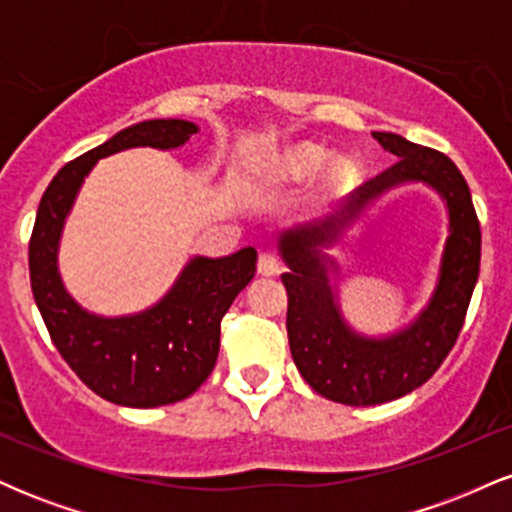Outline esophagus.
Here are the masks:
<instances>
[{
    "label": "esophagus",
    "mask_w": 512,
    "mask_h": 512,
    "mask_svg": "<svg viewBox=\"0 0 512 512\" xmlns=\"http://www.w3.org/2000/svg\"><path fill=\"white\" fill-rule=\"evenodd\" d=\"M281 272V262L274 252H262L260 260H257V274L262 276H274Z\"/></svg>",
    "instance_id": "obj_1"
}]
</instances>
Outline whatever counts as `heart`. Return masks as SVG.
Listing matches in <instances>:
<instances>
[{"instance_id":"1","label":"heart","mask_w":512,"mask_h":512,"mask_svg":"<svg viewBox=\"0 0 512 512\" xmlns=\"http://www.w3.org/2000/svg\"><path fill=\"white\" fill-rule=\"evenodd\" d=\"M330 161V151L325 146L301 142L286 146L279 156L267 166V178L274 185H305L320 175ZM358 178V163L351 156H337L325 171L322 190L325 195H342Z\"/></svg>"}]
</instances>
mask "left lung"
<instances>
[{
	"mask_svg": "<svg viewBox=\"0 0 512 512\" xmlns=\"http://www.w3.org/2000/svg\"><path fill=\"white\" fill-rule=\"evenodd\" d=\"M399 161L363 182L344 207L317 226L281 233L279 250L289 272L281 274L289 310L286 330L293 363L317 395L349 407L392 402L421 387L440 368L457 342L472 291L479 279L481 228L467 180L448 156L407 142L392 132H373ZM404 181H426L449 204L451 236L432 301L420 317L395 335L366 338L350 330L329 281L331 247L370 201Z\"/></svg>",
	"mask_w": 512,
	"mask_h": 512,
	"instance_id": "1",
	"label": "left lung"
}]
</instances>
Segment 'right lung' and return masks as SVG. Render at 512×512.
Instances as JSON below:
<instances>
[{"instance_id":"obj_1","label":"right lung","mask_w":512,"mask_h":512,"mask_svg":"<svg viewBox=\"0 0 512 512\" xmlns=\"http://www.w3.org/2000/svg\"><path fill=\"white\" fill-rule=\"evenodd\" d=\"M197 129L187 120H146L122 129L69 161L52 178L35 216L28 269L52 344L96 395L120 407L180 402L209 378L219 356L221 317L255 276L257 250L243 248L216 260L192 257L156 305L134 315L103 317L81 308L62 284L57 250L64 219L98 158L134 146L178 149Z\"/></svg>"}]
</instances>
